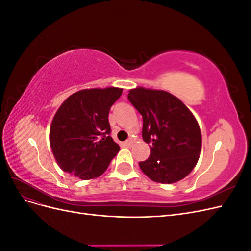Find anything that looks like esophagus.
Returning <instances> with one entry per match:
<instances>
[{"label":"esophagus","instance_id":"obj_1","mask_svg":"<svg viewBox=\"0 0 251 251\" xmlns=\"http://www.w3.org/2000/svg\"><path fill=\"white\" fill-rule=\"evenodd\" d=\"M133 143H134V141H133L132 139H128V140H126V141L124 142V144H125L126 147H132Z\"/></svg>","mask_w":251,"mask_h":251}]
</instances>
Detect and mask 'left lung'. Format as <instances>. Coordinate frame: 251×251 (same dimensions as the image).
Wrapping results in <instances>:
<instances>
[{
  "mask_svg": "<svg viewBox=\"0 0 251 251\" xmlns=\"http://www.w3.org/2000/svg\"><path fill=\"white\" fill-rule=\"evenodd\" d=\"M128 100L142 115V138L151 143V154L139 162L141 171L158 183L185 178L199 160L202 136L198 121L179 98L162 90L138 87Z\"/></svg>",
  "mask_w": 251,
  "mask_h": 251,
  "instance_id": "obj_1",
  "label": "left lung"
}]
</instances>
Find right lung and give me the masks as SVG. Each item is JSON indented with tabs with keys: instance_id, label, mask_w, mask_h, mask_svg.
Wrapping results in <instances>:
<instances>
[{
	"instance_id": "obj_1",
	"label": "right lung",
	"mask_w": 251,
	"mask_h": 251,
	"mask_svg": "<svg viewBox=\"0 0 251 251\" xmlns=\"http://www.w3.org/2000/svg\"><path fill=\"white\" fill-rule=\"evenodd\" d=\"M123 89L94 88L70 95L56 111L50 126V147L64 172L81 180L102 175L119 151L110 136V109Z\"/></svg>"
}]
</instances>
